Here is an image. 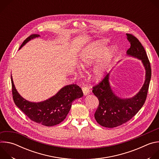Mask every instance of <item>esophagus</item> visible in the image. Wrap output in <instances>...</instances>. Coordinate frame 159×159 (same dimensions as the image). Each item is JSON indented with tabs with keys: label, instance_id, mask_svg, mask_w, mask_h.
<instances>
[{
	"label": "esophagus",
	"instance_id": "34e87169",
	"mask_svg": "<svg viewBox=\"0 0 159 159\" xmlns=\"http://www.w3.org/2000/svg\"><path fill=\"white\" fill-rule=\"evenodd\" d=\"M82 91H83V93H84V96H87V95H88L89 94L90 90H89V89L87 87L84 86V87H83L82 88Z\"/></svg>",
	"mask_w": 159,
	"mask_h": 159
}]
</instances>
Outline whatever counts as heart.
<instances>
[{"label":"heart","instance_id":"b5f03b06","mask_svg":"<svg viewBox=\"0 0 159 159\" xmlns=\"http://www.w3.org/2000/svg\"><path fill=\"white\" fill-rule=\"evenodd\" d=\"M107 48L105 43L97 40L87 44L79 54L78 63L82 69H89L98 61L91 72V77L94 80H100L105 76L115 55V48Z\"/></svg>","mask_w":159,"mask_h":159}]
</instances>
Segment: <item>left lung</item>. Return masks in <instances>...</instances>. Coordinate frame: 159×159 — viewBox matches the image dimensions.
Masks as SVG:
<instances>
[{
  "instance_id": "1",
  "label": "left lung",
  "mask_w": 159,
  "mask_h": 159,
  "mask_svg": "<svg viewBox=\"0 0 159 159\" xmlns=\"http://www.w3.org/2000/svg\"><path fill=\"white\" fill-rule=\"evenodd\" d=\"M126 38L131 44L126 55L141 60L145 70V80L138 93L129 98H121L114 93L110 85V73L93 87V93L99 102L94 117L100 125L106 128L118 126L131 119L142 108L147 96L152 74L150 61L139 40L130 34H126Z\"/></svg>"
}]
</instances>
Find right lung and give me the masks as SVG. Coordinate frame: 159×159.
Here are the masks:
<instances>
[{
  "label": "right lung",
  "mask_w": 159,
  "mask_h": 159,
  "mask_svg": "<svg viewBox=\"0 0 159 159\" xmlns=\"http://www.w3.org/2000/svg\"><path fill=\"white\" fill-rule=\"evenodd\" d=\"M39 34H32L26 38L19 50ZM12 96L15 104L32 121L44 126H52L63 121L69 112L74 101L83 96L82 90L77 84L63 87L50 98L41 102L29 101L22 98L16 90L11 75Z\"/></svg>",
  "instance_id": "add662e5"
}]
</instances>
